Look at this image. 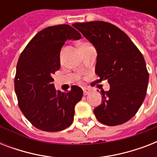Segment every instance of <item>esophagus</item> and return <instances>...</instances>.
<instances>
[{
  "label": "esophagus",
  "instance_id": "obj_1",
  "mask_svg": "<svg viewBox=\"0 0 157 157\" xmlns=\"http://www.w3.org/2000/svg\"><path fill=\"white\" fill-rule=\"evenodd\" d=\"M83 92H84V94H85V95H87V94H89L90 93V90L89 88H86V87H84Z\"/></svg>",
  "mask_w": 157,
  "mask_h": 157
}]
</instances>
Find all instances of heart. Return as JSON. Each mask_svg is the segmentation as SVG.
<instances>
[{
  "mask_svg": "<svg viewBox=\"0 0 157 157\" xmlns=\"http://www.w3.org/2000/svg\"><path fill=\"white\" fill-rule=\"evenodd\" d=\"M84 44H86V43H82V44H81V45H84Z\"/></svg>",
  "mask_w": 157,
  "mask_h": 157,
  "instance_id": "heart-1",
  "label": "heart"
}]
</instances>
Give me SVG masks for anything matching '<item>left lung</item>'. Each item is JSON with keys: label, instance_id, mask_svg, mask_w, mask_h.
Returning <instances> with one entry per match:
<instances>
[{"label": "left lung", "instance_id": "8db88e82", "mask_svg": "<svg viewBox=\"0 0 157 157\" xmlns=\"http://www.w3.org/2000/svg\"><path fill=\"white\" fill-rule=\"evenodd\" d=\"M97 51L95 72L107 80L102 103L94 109L98 121L109 126L121 124L139 111L147 89L149 74L143 54L125 33L103 21L72 24Z\"/></svg>", "mask_w": 157, "mask_h": 157}]
</instances>
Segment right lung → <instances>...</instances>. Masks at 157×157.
<instances>
[{"label":"right lung","mask_w":157,"mask_h":157,"mask_svg":"<svg viewBox=\"0 0 157 157\" xmlns=\"http://www.w3.org/2000/svg\"><path fill=\"white\" fill-rule=\"evenodd\" d=\"M80 33L67 24L43 29L19 56L14 89L24 117L37 129L63 130L73 121L75 106L83 96L79 86L67 93L56 90L52 75L60 67V51L67 40H77Z\"/></svg>","instance_id":"right-lung-1"}]
</instances>
